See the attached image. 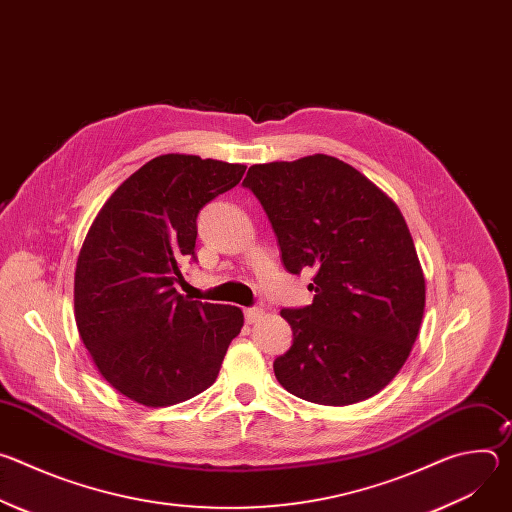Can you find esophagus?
<instances>
[{
	"label": "esophagus",
	"mask_w": 512,
	"mask_h": 512,
	"mask_svg": "<svg viewBox=\"0 0 512 512\" xmlns=\"http://www.w3.org/2000/svg\"><path fill=\"white\" fill-rule=\"evenodd\" d=\"M263 316H265V312H263L261 308H247V310H245V320H247V324L259 322Z\"/></svg>",
	"instance_id": "obj_1"
}]
</instances>
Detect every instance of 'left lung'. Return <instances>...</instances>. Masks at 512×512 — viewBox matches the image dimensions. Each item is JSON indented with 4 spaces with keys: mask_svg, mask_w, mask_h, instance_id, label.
Returning a JSON list of instances; mask_svg holds the SVG:
<instances>
[{
    "mask_svg": "<svg viewBox=\"0 0 512 512\" xmlns=\"http://www.w3.org/2000/svg\"><path fill=\"white\" fill-rule=\"evenodd\" d=\"M289 273L314 269V302L283 308L294 332L275 358L279 385L320 405H352L385 389L417 338L425 279L397 204L338 158L251 166Z\"/></svg>",
    "mask_w": 512,
    "mask_h": 512,
    "instance_id": "1",
    "label": "left lung"
}]
</instances>
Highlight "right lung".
<instances>
[{
  "mask_svg": "<svg viewBox=\"0 0 512 512\" xmlns=\"http://www.w3.org/2000/svg\"><path fill=\"white\" fill-rule=\"evenodd\" d=\"M247 166L166 154L105 202L75 273V320L103 379L125 397L176 405L208 389L243 328L235 306L176 291L196 261L198 212L235 188Z\"/></svg>",
  "mask_w": 512,
  "mask_h": 512,
  "instance_id": "obj_1",
  "label": "right lung"
}]
</instances>
